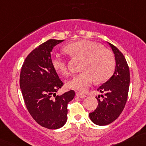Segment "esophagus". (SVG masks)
Here are the masks:
<instances>
[{"instance_id":"1","label":"esophagus","mask_w":146,"mask_h":146,"mask_svg":"<svg viewBox=\"0 0 146 146\" xmlns=\"http://www.w3.org/2000/svg\"><path fill=\"white\" fill-rule=\"evenodd\" d=\"M76 96L79 97V98H84L86 97V95H84V94H82V93H80V92H77L76 93Z\"/></svg>"}]
</instances>
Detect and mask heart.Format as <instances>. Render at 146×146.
<instances>
[{
	"label": "heart",
	"instance_id": "b5f03b06",
	"mask_svg": "<svg viewBox=\"0 0 146 146\" xmlns=\"http://www.w3.org/2000/svg\"><path fill=\"white\" fill-rule=\"evenodd\" d=\"M64 50L72 57L82 59L80 69L82 72L73 77L68 82V87L85 91L95 80L97 82L107 80L113 74L116 66L114 56L100 44L89 40H79L64 47ZM51 64L57 73L68 76V63L59 54L51 58Z\"/></svg>",
	"mask_w": 146,
	"mask_h": 146
}]
</instances>
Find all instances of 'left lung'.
Here are the masks:
<instances>
[{"label": "left lung", "instance_id": "1", "mask_svg": "<svg viewBox=\"0 0 146 146\" xmlns=\"http://www.w3.org/2000/svg\"><path fill=\"white\" fill-rule=\"evenodd\" d=\"M108 44L114 54L116 68L110 79L98 89L103 94L100 96L103 99H99L100 95L96 97L97 108L89 113L91 121L98 125H107L120 116L127 102L130 82L129 66L124 55L116 46Z\"/></svg>", "mask_w": 146, "mask_h": 146}]
</instances>
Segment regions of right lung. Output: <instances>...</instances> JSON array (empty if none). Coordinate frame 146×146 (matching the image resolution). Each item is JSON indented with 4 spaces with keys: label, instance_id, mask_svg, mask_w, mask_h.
I'll return each instance as SVG.
<instances>
[{
    "label": "right lung",
    "instance_id": "add662e5",
    "mask_svg": "<svg viewBox=\"0 0 146 146\" xmlns=\"http://www.w3.org/2000/svg\"><path fill=\"white\" fill-rule=\"evenodd\" d=\"M64 40L49 39L27 56L20 74V87L29 113L38 124L55 129L67 121V105L75 96L70 90L56 95L64 83L51 64V52Z\"/></svg>",
    "mask_w": 146,
    "mask_h": 146
}]
</instances>
